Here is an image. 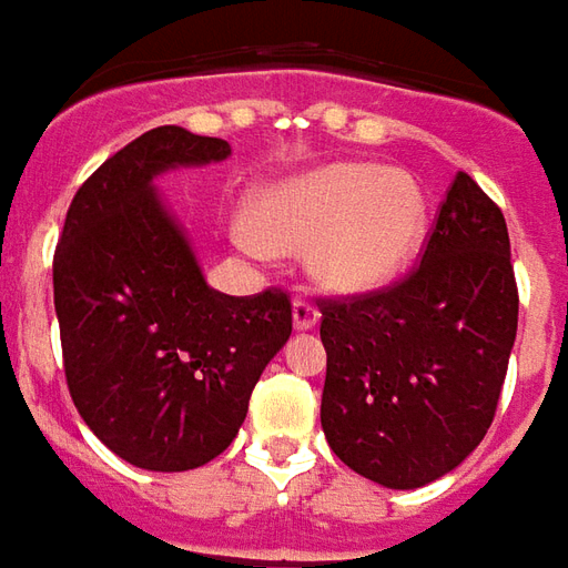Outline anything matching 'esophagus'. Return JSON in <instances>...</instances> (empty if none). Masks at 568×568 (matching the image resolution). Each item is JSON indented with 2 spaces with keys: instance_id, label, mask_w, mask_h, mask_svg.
I'll use <instances>...</instances> for the list:
<instances>
[{
  "instance_id": "1",
  "label": "esophagus",
  "mask_w": 568,
  "mask_h": 568,
  "mask_svg": "<svg viewBox=\"0 0 568 568\" xmlns=\"http://www.w3.org/2000/svg\"><path fill=\"white\" fill-rule=\"evenodd\" d=\"M292 316H295L297 332H310V328H316V322H320V307H316L313 301H307V297H295Z\"/></svg>"
}]
</instances>
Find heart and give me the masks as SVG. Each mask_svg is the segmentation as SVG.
I'll use <instances>...</instances> for the list:
<instances>
[{
	"label": "heart",
	"instance_id": "1",
	"mask_svg": "<svg viewBox=\"0 0 568 568\" xmlns=\"http://www.w3.org/2000/svg\"><path fill=\"white\" fill-rule=\"evenodd\" d=\"M252 252H295L310 242V273L332 292L389 283L426 236L417 179L377 163H328L264 187L248 210Z\"/></svg>",
	"mask_w": 568,
	"mask_h": 568
}]
</instances>
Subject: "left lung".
<instances>
[{
  "label": "left lung",
  "mask_w": 568,
  "mask_h": 568,
  "mask_svg": "<svg viewBox=\"0 0 568 568\" xmlns=\"http://www.w3.org/2000/svg\"><path fill=\"white\" fill-rule=\"evenodd\" d=\"M517 301L505 215L456 173L414 271L365 295L316 297L322 428L337 459L389 489L453 471L496 417Z\"/></svg>",
  "instance_id": "obj_1"
}]
</instances>
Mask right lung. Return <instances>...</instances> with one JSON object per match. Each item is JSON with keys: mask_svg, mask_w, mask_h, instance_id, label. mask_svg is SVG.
<instances>
[{"mask_svg": "<svg viewBox=\"0 0 568 568\" xmlns=\"http://www.w3.org/2000/svg\"><path fill=\"white\" fill-rule=\"evenodd\" d=\"M231 145L154 128L75 191L54 248L63 371L81 419L149 471H187L236 438L248 395L292 334L283 288L222 295L206 285L151 179L224 161Z\"/></svg>", "mask_w": 568, "mask_h": 568, "instance_id": "add662e5", "label": "right lung"}]
</instances>
